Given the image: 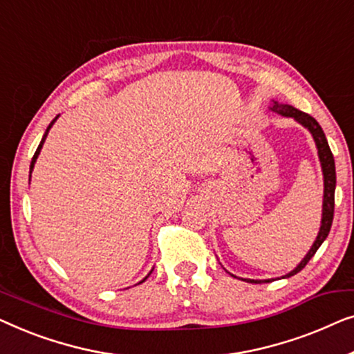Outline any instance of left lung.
I'll use <instances>...</instances> for the list:
<instances>
[{
    "mask_svg": "<svg viewBox=\"0 0 354 354\" xmlns=\"http://www.w3.org/2000/svg\"><path fill=\"white\" fill-rule=\"evenodd\" d=\"M272 112L279 113L282 117H292L300 123V125L305 127L308 131L313 134V139H315L316 147H317V156H319V162H321V168H322V175H324V198H322V220H321V227L319 232H317V237L315 243H313L310 252L306 253V257L303 258L295 270H292L288 274L282 276V277H290L297 272H300L303 268L308 265V261L315 257V253L317 252V248L321 247V243L326 241V237L328 236V231H330L332 221H333V207H335V183H337V176H335V162H333V156L330 147H328V142L326 139V134L322 131V128L319 123H317L315 118L308 113L298 111V109L288 106V104H281L277 101H272V106L270 107ZM234 276V274H231ZM237 277V276H234ZM242 279V277H237ZM245 282H271V279H265V281H255V279H242Z\"/></svg>",
    "mask_w": 354,
    "mask_h": 354,
    "instance_id": "8db88e82",
    "label": "left lung"
}]
</instances>
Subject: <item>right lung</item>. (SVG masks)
<instances>
[{
	"label": "right lung",
	"mask_w": 354,
	"mask_h": 354,
	"mask_svg": "<svg viewBox=\"0 0 354 354\" xmlns=\"http://www.w3.org/2000/svg\"><path fill=\"white\" fill-rule=\"evenodd\" d=\"M57 117H59V115H57ZM57 117H56V118H54V120H53L51 123H49V127L46 128V131H44V134H43V138H41V142H39V146H38V149H37V152H35V156H33V158H32V163H30V176H32V170H33V167H35V162H37V158H38V156H39V151H41L43 144H44V141H46V136H48L49 129H51V127L54 125V122H56V120H57ZM147 277H149V274H147L146 277H144L141 282H144V281H146V279H147ZM141 282H139V283H141Z\"/></svg>",
	"instance_id": "add662e5"
}]
</instances>
